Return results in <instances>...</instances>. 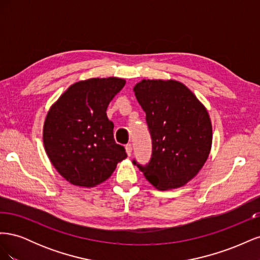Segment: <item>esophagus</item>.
Segmentation results:
<instances>
[{
	"label": "esophagus",
	"mask_w": 260,
	"mask_h": 260,
	"mask_svg": "<svg viewBox=\"0 0 260 260\" xmlns=\"http://www.w3.org/2000/svg\"><path fill=\"white\" fill-rule=\"evenodd\" d=\"M125 152H127L128 156H131V153H132V145L130 143H128L127 145H125Z\"/></svg>",
	"instance_id": "34e87169"
}]
</instances>
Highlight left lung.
<instances>
[{"label":"left lung","mask_w":260,"mask_h":260,"mask_svg":"<svg viewBox=\"0 0 260 260\" xmlns=\"http://www.w3.org/2000/svg\"><path fill=\"white\" fill-rule=\"evenodd\" d=\"M136 98L146 115L152 138V157L144 177L158 190L185 185L206 162L212 128L207 109L192 91L176 80H142Z\"/></svg>","instance_id":"1"}]
</instances>
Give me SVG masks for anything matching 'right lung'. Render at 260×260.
I'll return each mask as SVG.
<instances>
[{
  "instance_id": "obj_1",
  "label": "right lung",
  "mask_w": 260,
  "mask_h": 260,
  "mask_svg": "<svg viewBox=\"0 0 260 260\" xmlns=\"http://www.w3.org/2000/svg\"><path fill=\"white\" fill-rule=\"evenodd\" d=\"M125 84L120 78H92L76 82L46 115L45 152L58 174L74 185L93 187L112 176L127 157L114 139L106 109Z\"/></svg>"
}]
</instances>
